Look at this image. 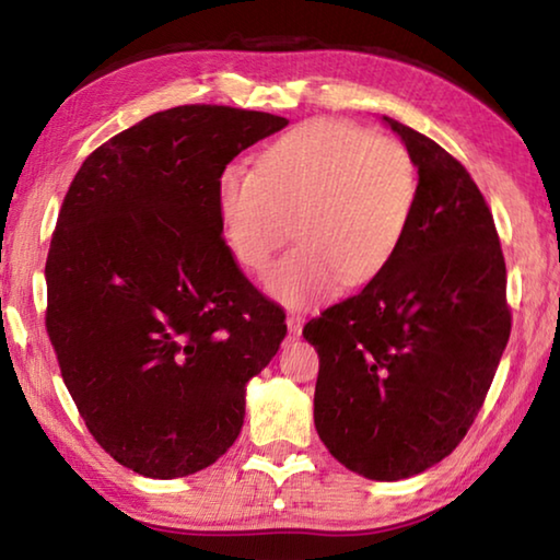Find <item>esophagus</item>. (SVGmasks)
I'll return each mask as SVG.
<instances>
[{
	"mask_svg": "<svg viewBox=\"0 0 560 560\" xmlns=\"http://www.w3.org/2000/svg\"><path fill=\"white\" fill-rule=\"evenodd\" d=\"M303 320H306V316H303L301 311H289L287 324H289V334H291L293 338L301 336V330H303Z\"/></svg>",
	"mask_w": 560,
	"mask_h": 560,
	"instance_id": "34e87169",
	"label": "esophagus"
}]
</instances>
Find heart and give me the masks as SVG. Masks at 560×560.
Wrapping results in <instances>:
<instances>
[{
  "label": "heart",
  "mask_w": 560,
  "mask_h": 560,
  "mask_svg": "<svg viewBox=\"0 0 560 560\" xmlns=\"http://www.w3.org/2000/svg\"><path fill=\"white\" fill-rule=\"evenodd\" d=\"M417 205V167L400 140L346 120H311L264 150L257 170L226 165L217 214L226 249L264 271L283 244H299L267 273L287 306L328 299L387 269Z\"/></svg>",
  "instance_id": "heart-1"
}]
</instances>
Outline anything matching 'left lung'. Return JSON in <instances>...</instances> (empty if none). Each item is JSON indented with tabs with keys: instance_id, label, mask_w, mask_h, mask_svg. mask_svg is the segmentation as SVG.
I'll return each mask as SVG.
<instances>
[{
	"instance_id": "obj_1",
	"label": "left lung",
	"mask_w": 560,
	"mask_h": 560,
	"mask_svg": "<svg viewBox=\"0 0 560 560\" xmlns=\"http://www.w3.org/2000/svg\"><path fill=\"white\" fill-rule=\"evenodd\" d=\"M417 165L395 259L303 326L318 350L314 420L328 452L375 481L415 477L464 440L511 334L506 264L457 158L385 116Z\"/></svg>"
}]
</instances>
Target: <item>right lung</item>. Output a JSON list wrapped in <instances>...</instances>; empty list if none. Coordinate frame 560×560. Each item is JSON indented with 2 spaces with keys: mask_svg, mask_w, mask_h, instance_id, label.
<instances>
[{
  "mask_svg": "<svg viewBox=\"0 0 560 560\" xmlns=\"http://www.w3.org/2000/svg\"><path fill=\"white\" fill-rule=\"evenodd\" d=\"M287 118L230 106L153 113L93 150L46 259V334L79 415L122 467L187 477L232 447L244 387L287 314L244 277L217 179Z\"/></svg>",
  "mask_w": 560,
  "mask_h": 560,
  "instance_id": "obj_1",
  "label": "right lung"
}]
</instances>
